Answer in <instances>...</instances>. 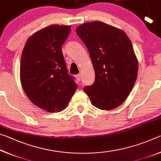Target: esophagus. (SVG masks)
<instances>
[{"label":"esophagus","mask_w":161,"mask_h":161,"mask_svg":"<svg viewBox=\"0 0 161 161\" xmlns=\"http://www.w3.org/2000/svg\"><path fill=\"white\" fill-rule=\"evenodd\" d=\"M75 77H76V78H77V80L79 81H80V80H81V75H80V74H78V75H76L75 76Z\"/></svg>","instance_id":"1"}]
</instances>
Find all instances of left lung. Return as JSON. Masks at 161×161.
<instances>
[{"instance_id": "obj_1", "label": "left lung", "mask_w": 161, "mask_h": 161, "mask_svg": "<svg viewBox=\"0 0 161 161\" xmlns=\"http://www.w3.org/2000/svg\"><path fill=\"white\" fill-rule=\"evenodd\" d=\"M86 46L95 72L93 84L84 91L92 104L111 110L123 103L136 82L138 61L129 37L100 21L82 24L76 31Z\"/></svg>"}]
</instances>
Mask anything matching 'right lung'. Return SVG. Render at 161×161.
<instances>
[{"instance_id":"1","label":"right lung","mask_w":161,"mask_h":161,"mask_svg":"<svg viewBox=\"0 0 161 161\" xmlns=\"http://www.w3.org/2000/svg\"><path fill=\"white\" fill-rule=\"evenodd\" d=\"M70 31L58 25L40 30L28 40L21 55L22 86L35 105L48 112L64 109L77 89L62 52Z\"/></svg>"}]
</instances>
